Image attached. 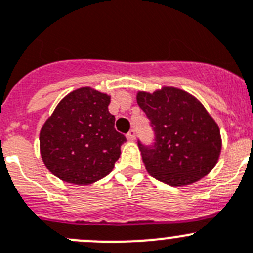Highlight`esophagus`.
Returning a JSON list of instances; mask_svg holds the SVG:
<instances>
[{"label": "esophagus", "mask_w": 253, "mask_h": 253, "mask_svg": "<svg viewBox=\"0 0 253 253\" xmlns=\"http://www.w3.org/2000/svg\"><path fill=\"white\" fill-rule=\"evenodd\" d=\"M126 137H127V140H129V141L135 140V137H136V131H135V129H131V131H129L128 133H127V135H126Z\"/></svg>", "instance_id": "obj_1"}]
</instances>
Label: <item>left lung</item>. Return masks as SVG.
Masks as SVG:
<instances>
[{
    "instance_id": "left-lung-1",
    "label": "left lung",
    "mask_w": 253,
    "mask_h": 253,
    "mask_svg": "<svg viewBox=\"0 0 253 253\" xmlns=\"http://www.w3.org/2000/svg\"><path fill=\"white\" fill-rule=\"evenodd\" d=\"M136 99L155 133L151 146L138 141L149 174L171 186L189 185L208 175L219 159L222 138L203 104L174 87L138 92Z\"/></svg>"
}]
</instances>
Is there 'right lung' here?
Returning a JSON list of instances; mask_svg holds the SVG:
<instances>
[{"label":"right lung","mask_w":253,"mask_h":253,"mask_svg":"<svg viewBox=\"0 0 253 253\" xmlns=\"http://www.w3.org/2000/svg\"><path fill=\"white\" fill-rule=\"evenodd\" d=\"M111 97L90 87L59 102L40 131V154L49 171L76 185H89L113 170L126 141L115 129Z\"/></svg>","instance_id":"add662e5"}]
</instances>
